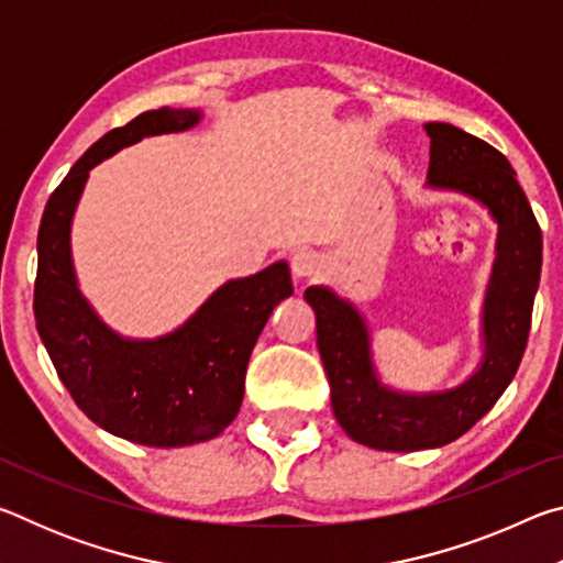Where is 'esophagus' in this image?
Here are the masks:
<instances>
[{
    "instance_id": "obj_1",
    "label": "esophagus",
    "mask_w": 563,
    "mask_h": 563,
    "mask_svg": "<svg viewBox=\"0 0 563 563\" xmlns=\"http://www.w3.org/2000/svg\"><path fill=\"white\" fill-rule=\"evenodd\" d=\"M322 268H325V265H322L318 255L310 253V251L295 253L292 261H290V271H292L295 278H316V275L322 273Z\"/></svg>"
}]
</instances>
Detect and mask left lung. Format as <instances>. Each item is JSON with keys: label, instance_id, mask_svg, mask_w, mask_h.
<instances>
[{"label": "left lung", "instance_id": "1", "mask_svg": "<svg viewBox=\"0 0 563 563\" xmlns=\"http://www.w3.org/2000/svg\"><path fill=\"white\" fill-rule=\"evenodd\" d=\"M430 180L489 208L499 223L497 263L484 300V360L464 385L437 395H402L379 385L360 312L328 288H308L332 412L352 440L383 452L444 446L489 412L517 375L541 275V228L514 168L487 141L452 123H427Z\"/></svg>", "mask_w": 563, "mask_h": 563}]
</instances>
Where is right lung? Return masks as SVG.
<instances>
[{
  "label": "right lung",
  "instance_id": "add662e5",
  "mask_svg": "<svg viewBox=\"0 0 563 563\" xmlns=\"http://www.w3.org/2000/svg\"><path fill=\"white\" fill-rule=\"evenodd\" d=\"M198 121L201 111L161 107L101 136L49 196L36 238L34 318L56 375L101 430L164 450L211 440L235 419L255 340L275 305L292 295L288 263L228 280L166 338L123 340L76 288L69 233L93 166L144 136Z\"/></svg>",
  "mask_w": 563,
  "mask_h": 563
}]
</instances>
